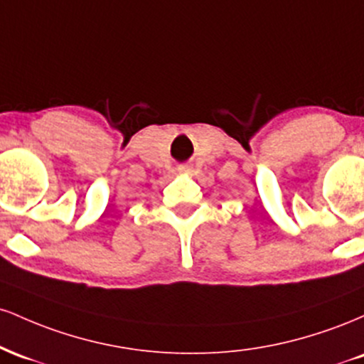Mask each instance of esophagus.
I'll return each instance as SVG.
<instances>
[{
    "label": "esophagus",
    "instance_id": "1",
    "mask_svg": "<svg viewBox=\"0 0 364 364\" xmlns=\"http://www.w3.org/2000/svg\"><path fill=\"white\" fill-rule=\"evenodd\" d=\"M179 171H188V168H179Z\"/></svg>",
    "mask_w": 364,
    "mask_h": 364
}]
</instances>
